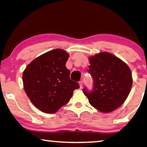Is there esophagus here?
<instances>
[{"label": "esophagus", "instance_id": "1", "mask_svg": "<svg viewBox=\"0 0 147 147\" xmlns=\"http://www.w3.org/2000/svg\"><path fill=\"white\" fill-rule=\"evenodd\" d=\"M78 84H79V86H80V88H82V86H83V82L82 80H80L78 82Z\"/></svg>", "mask_w": 147, "mask_h": 147}]
</instances>
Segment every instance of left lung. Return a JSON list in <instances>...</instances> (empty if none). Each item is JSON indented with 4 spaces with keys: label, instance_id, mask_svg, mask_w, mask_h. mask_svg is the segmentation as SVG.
Masks as SVG:
<instances>
[{
    "label": "left lung",
    "instance_id": "left-lung-1",
    "mask_svg": "<svg viewBox=\"0 0 147 147\" xmlns=\"http://www.w3.org/2000/svg\"><path fill=\"white\" fill-rule=\"evenodd\" d=\"M89 72L94 80L92 90L84 88L83 92L89 103L102 113L115 110L129 94L132 74L126 63L108 52H101L89 58Z\"/></svg>",
    "mask_w": 147,
    "mask_h": 147
}]
</instances>
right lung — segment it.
Masks as SVG:
<instances>
[{"label":"right lung","mask_w":147,"mask_h":147,"mask_svg":"<svg viewBox=\"0 0 147 147\" xmlns=\"http://www.w3.org/2000/svg\"><path fill=\"white\" fill-rule=\"evenodd\" d=\"M69 55L56 49L41 55L26 67L22 75L24 88L39 110L54 113L69 102L73 91L79 88L71 80L66 63Z\"/></svg>","instance_id":"right-lung-1"}]
</instances>
